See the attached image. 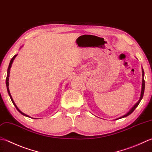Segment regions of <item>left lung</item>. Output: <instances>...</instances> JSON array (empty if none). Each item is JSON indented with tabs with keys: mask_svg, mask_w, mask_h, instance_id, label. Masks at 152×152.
<instances>
[{
	"mask_svg": "<svg viewBox=\"0 0 152 152\" xmlns=\"http://www.w3.org/2000/svg\"><path fill=\"white\" fill-rule=\"evenodd\" d=\"M142 90H141V94H140V99H139V100L138 101V102L136 103L135 104V105H134V106L132 107L129 110V112H127L125 115H123V116H122V117H118V118H116L115 120L120 119V118H122L126 117L127 116L130 115V114L132 113L134 111V109H135L136 107H137L138 105H139L140 102H141L142 99V98H143V96H144V89H145V81H144V72L143 68H142Z\"/></svg>",
	"mask_w": 152,
	"mask_h": 152,
	"instance_id": "left-lung-1",
	"label": "left lung"
}]
</instances>
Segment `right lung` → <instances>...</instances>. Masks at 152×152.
Returning <instances> with one entry per match:
<instances>
[{
  "label": "right lung",
  "instance_id": "add662e5",
  "mask_svg": "<svg viewBox=\"0 0 152 152\" xmlns=\"http://www.w3.org/2000/svg\"><path fill=\"white\" fill-rule=\"evenodd\" d=\"M18 55V54L17 55H15L12 58V59H11V61H10V63H9V66H8V70H7V78H6V85H7V91H8V94H9V96H10V99H11V101H12V102L13 103V104L14 105V106H15V107L16 108V109L18 110V111L22 115H24V116H26V117H29V115H26V114H25V113H22V111H20V110L18 109V107L16 106V103H14V100H13V99H12V96H11V94H10V90H9V88H8V86H9V82H8V81H9V76H10V68H11V66H12V63H13V61H14V60L15 59V58H16V56Z\"/></svg>",
  "mask_w": 152,
  "mask_h": 152
}]
</instances>
